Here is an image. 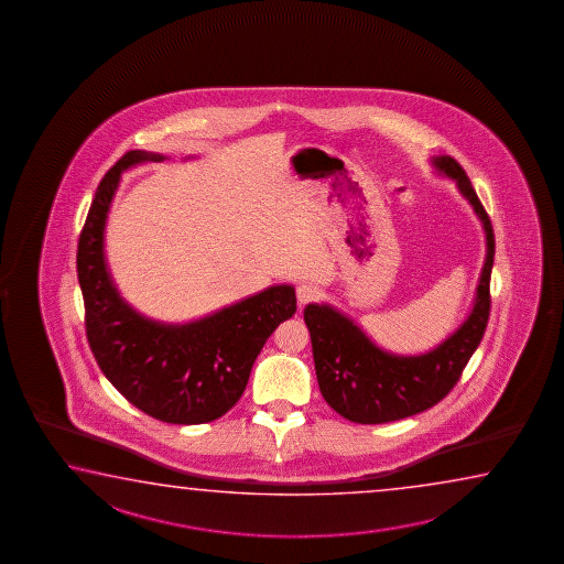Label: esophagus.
I'll list each match as a JSON object with an SVG mask.
<instances>
[{
    "mask_svg": "<svg viewBox=\"0 0 564 564\" xmlns=\"http://www.w3.org/2000/svg\"><path fill=\"white\" fill-rule=\"evenodd\" d=\"M297 302L300 306H306L310 302H315L319 297V288L314 284H300L296 290Z\"/></svg>",
    "mask_w": 564,
    "mask_h": 564,
    "instance_id": "1",
    "label": "esophagus"
}]
</instances>
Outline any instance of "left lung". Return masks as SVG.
Masks as SVG:
<instances>
[{
    "mask_svg": "<svg viewBox=\"0 0 564 564\" xmlns=\"http://www.w3.org/2000/svg\"><path fill=\"white\" fill-rule=\"evenodd\" d=\"M430 165L438 177L456 183L486 235V260L464 322L429 351L392 354L372 341L354 317L332 304H307L304 310L319 391L337 414L357 424L401 421L442 401L458 382L486 332L489 278L496 257L491 220L454 158L434 155Z\"/></svg>",
    "mask_w": 564,
    "mask_h": 564,
    "instance_id": "1",
    "label": "left lung"
}]
</instances>
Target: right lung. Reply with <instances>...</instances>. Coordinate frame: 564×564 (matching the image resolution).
Wrapping results in <instances>:
<instances>
[{"mask_svg": "<svg viewBox=\"0 0 564 564\" xmlns=\"http://www.w3.org/2000/svg\"><path fill=\"white\" fill-rule=\"evenodd\" d=\"M163 160L162 153L132 150L96 189L77 252L86 337L106 379L135 409L170 424H203L242 397L260 349L296 312V290L274 284L182 324L153 319L128 304L106 260V220L122 173Z\"/></svg>", "mask_w": 564, "mask_h": 564, "instance_id": "1", "label": "right lung"}]
</instances>
